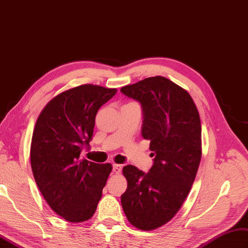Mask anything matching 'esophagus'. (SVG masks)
<instances>
[{"instance_id":"esophagus-1","label":"esophagus","mask_w":248,"mask_h":248,"mask_svg":"<svg viewBox=\"0 0 248 248\" xmlns=\"http://www.w3.org/2000/svg\"><path fill=\"white\" fill-rule=\"evenodd\" d=\"M113 172L115 174H119L120 172H122V164H116V163H113Z\"/></svg>"}]
</instances>
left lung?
<instances>
[{"mask_svg": "<svg viewBox=\"0 0 248 248\" xmlns=\"http://www.w3.org/2000/svg\"><path fill=\"white\" fill-rule=\"evenodd\" d=\"M141 105V135L154 156L148 173L125 166L128 187L120 197L130 223L141 231L162 226L179 211L201 160V124L190 95L162 76L120 89Z\"/></svg>", "mask_w": 248, "mask_h": 248, "instance_id": "obj_1", "label": "left lung"}]
</instances>
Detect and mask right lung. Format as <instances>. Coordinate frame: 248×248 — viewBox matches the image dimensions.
I'll return each mask as SVG.
<instances>
[{"instance_id": "right-lung-1", "label": "right lung", "mask_w": 248, "mask_h": 248, "mask_svg": "<svg viewBox=\"0 0 248 248\" xmlns=\"http://www.w3.org/2000/svg\"><path fill=\"white\" fill-rule=\"evenodd\" d=\"M116 89L82 85L50 100L36 120L30 160L37 186L53 211L69 222L94 215L112 166L80 159L90 150L95 116Z\"/></svg>"}]
</instances>
